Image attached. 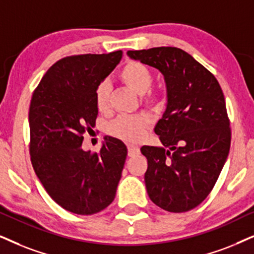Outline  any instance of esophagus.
I'll use <instances>...</instances> for the list:
<instances>
[{
    "label": "esophagus",
    "mask_w": 254,
    "mask_h": 254,
    "mask_svg": "<svg viewBox=\"0 0 254 254\" xmlns=\"http://www.w3.org/2000/svg\"><path fill=\"white\" fill-rule=\"evenodd\" d=\"M139 153V149H138V146H134V145H129L127 146V155L129 157H133Z\"/></svg>",
    "instance_id": "1"
}]
</instances>
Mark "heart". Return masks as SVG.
I'll list each match as a JSON object with an SVG mask.
<instances>
[{
    "label": "heart",
    "mask_w": 254,
    "mask_h": 254,
    "mask_svg": "<svg viewBox=\"0 0 254 254\" xmlns=\"http://www.w3.org/2000/svg\"><path fill=\"white\" fill-rule=\"evenodd\" d=\"M120 79L137 94H144L153 81L152 71L149 66L138 61H129L120 71ZM146 105H157L162 102L158 91H149L143 97ZM95 104L99 112L105 114L110 109V86L102 82L95 90ZM150 127V118L146 115L139 116H121L109 125V133L112 137L127 143L139 142Z\"/></svg>",
    "instance_id": "heart-1"
}]
</instances>
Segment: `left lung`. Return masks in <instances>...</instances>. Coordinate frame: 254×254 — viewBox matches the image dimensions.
Returning <instances> with one entry per match:
<instances>
[{
  "label": "left lung",
  "mask_w": 254,
  "mask_h": 254,
  "mask_svg": "<svg viewBox=\"0 0 254 254\" xmlns=\"http://www.w3.org/2000/svg\"><path fill=\"white\" fill-rule=\"evenodd\" d=\"M127 56L158 69L168 92L166 110L155 127L163 147L140 149L147 159V194L169 212L190 211L212 191L229 156L223 90L212 73L179 48L129 50Z\"/></svg>",
  "instance_id": "left-lung-1"
}]
</instances>
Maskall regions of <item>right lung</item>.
<instances>
[{"label": "right lung", "mask_w": 254, "mask_h": 254, "mask_svg": "<svg viewBox=\"0 0 254 254\" xmlns=\"http://www.w3.org/2000/svg\"><path fill=\"white\" fill-rule=\"evenodd\" d=\"M122 55L118 50L64 57L48 69L33 94L31 164L48 194L69 212H101L116 195L127 155L125 144L108 137L98 152H91L82 143L98 115L95 90Z\"/></svg>", "instance_id": "obj_1"}]
</instances>
